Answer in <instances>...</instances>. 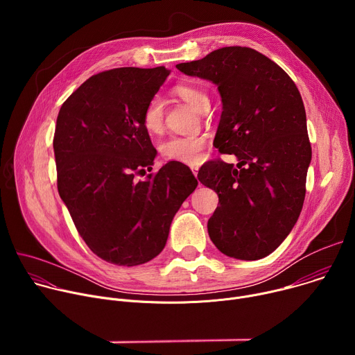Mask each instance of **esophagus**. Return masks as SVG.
Here are the masks:
<instances>
[{"label": "esophagus", "instance_id": "1", "mask_svg": "<svg viewBox=\"0 0 355 355\" xmlns=\"http://www.w3.org/2000/svg\"><path fill=\"white\" fill-rule=\"evenodd\" d=\"M191 170H192V174L196 177L198 175V167L196 166H191Z\"/></svg>", "mask_w": 355, "mask_h": 355}]
</instances>
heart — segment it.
Segmentation results:
<instances>
[{
  "instance_id": "obj_1",
  "label": "heart",
  "mask_w": 355,
  "mask_h": 355,
  "mask_svg": "<svg viewBox=\"0 0 355 355\" xmlns=\"http://www.w3.org/2000/svg\"><path fill=\"white\" fill-rule=\"evenodd\" d=\"M175 94L184 99L198 112H207L211 105V98L202 88L196 85L182 84L175 87ZM143 125L150 133H159L164 123V103L162 96L151 98L143 111ZM207 137L202 135L171 136L160 146L162 156L170 162H180L184 164H198L204 157Z\"/></svg>"
}]
</instances>
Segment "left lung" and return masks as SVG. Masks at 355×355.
Masks as SVG:
<instances>
[{
    "label": "left lung",
    "mask_w": 355,
    "mask_h": 355,
    "mask_svg": "<svg viewBox=\"0 0 355 355\" xmlns=\"http://www.w3.org/2000/svg\"><path fill=\"white\" fill-rule=\"evenodd\" d=\"M177 69L218 85L223 107L214 146L239 160L237 168L218 160L198 173L219 196L209 237L229 257H267L305 200L312 147L302 96L277 63L250 47H222Z\"/></svg>",
    "instance_id": "obj_1"
}]
</instances>
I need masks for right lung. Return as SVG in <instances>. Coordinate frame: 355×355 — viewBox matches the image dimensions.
Segmentation results:
<instances>
[{
	"mask_svg": "<svg viewBox=\"0 0 355 355\" xmlns=\"http://www.w3.org/2000/svg\"><path fill=\"white\" fill-rule=\"evenodd\" d=\"M168 74L164 66L95 74L64 101L58 116L60 198L89 250L115 266H140L159 256L174 215L198 185L178 162L135 181L157 155L141 116Z\"/></svg>",
	"mask_w": 355,
	"mask_h": 355,
	"instance_id": "1",
	"label": "right lung"
}]
</instances>
